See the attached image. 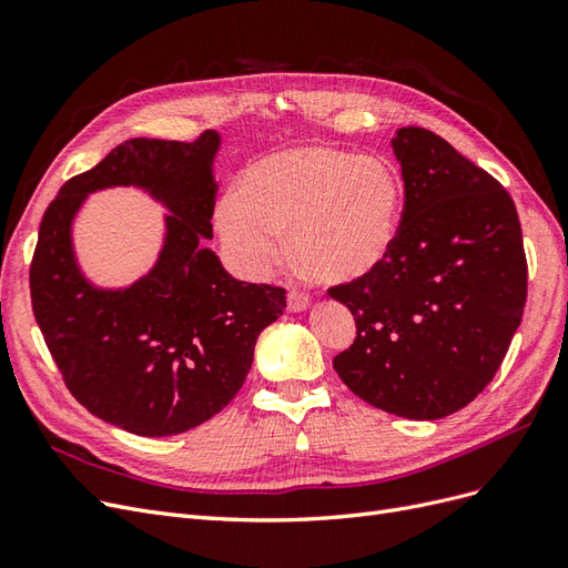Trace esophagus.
Listing matches in <instances>:
<instances>
[{
    "label": "esophagus",
    "mask_w": 568,
    "mask_h": 568,
    "mask_svg": "<svg viewBox=\"0 0 568 568\" xmlns=\"http://www.w3.org/2000/svg\"><path fill=\"white\" fill-rule=\"evenodd\" d=\"M286 305H288L291 313H303V311H307V305H311V298L301 294V291H288Z\"/></svg>",
    "instance_id": "obj_1"
}]
</instances>
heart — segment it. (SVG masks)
<instances>
[{"label": "heart", "instance_id": "1", "mask_svg": "<svg viewBox=\"0 0 568 568\" xmlns=\"http://www.w3.org/2000/svg\"><path fill=\"white\" fill-rule=\"evenodd\" d=\"M403 180L376 156L303 144L265 153L239 175L215 211L230 261L265 277L280 261V236L294 263L334 286L357 284L393 251L403 217Z\"/></svg>", "mask_w": 568, "mask_h": 568}]
</instances>
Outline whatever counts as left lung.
Segmentation results:
<instances>
[{
    "instance_id": "1",
    "label": "left lung",
    "mask_w": 568,
    "mask_h": 568,
    "mask_svg": "<svg viewBox=\"0 0 568 568\" xmlns=\"http://www.w3.org/2000/svg\"><path fill=\"white\" fill-rule=\"evenodd\" d=\"M405 211L388 261L329 288L355 317L334 369L365 403L405 419L469 405L503 365L526 305L517 209L484 168L424 128L390 140Z\"/></svg>"
}]
</instances>
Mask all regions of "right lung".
Instances as JSON below:
<instances>
[{
    "mask_svg": "<svg viewBox=\"0 0 568 568\" xmlns=\"http://www.w3.org/2000/svg\"><path fill=\"white\" fill-rule=\"evenodd\" d=\"M222 136H136L61 186L30 267L32 311L65 386L92 415L136 436L184 434L230 405L253 348L286 307L284 288L239 282L205 248L213 239ZM134 185L163 204L162 248L130 285H99L74 251V222L92 193Z\"/></svg>",
    "mask_w": 568,
    "mask_h": 568,
    "instance_id": "1",
    "label": "right lung"
}]
</instances>
